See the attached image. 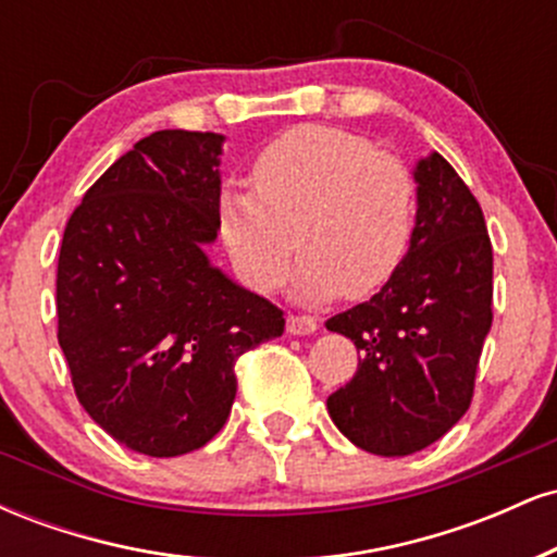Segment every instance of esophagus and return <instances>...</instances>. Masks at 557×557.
<instances>
[{
	"mask_svg": "<svg viewBox=\"0 0 557 557\" xmlns=\"http://www.w3.org/2000/svg\"><path fill=\"white\" fill-rule=\"evenodd\" d=\"M317 319L309 317V314H290L287 317V332L290 335H311V332H317Z\"/></svg>",
	"mask_w": 557,
	"mask_h": 557,
	"instance_id": "obj_1",
	"label": "esophagus"
}]
</instances>
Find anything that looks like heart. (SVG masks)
I'll return each mask as SVG.
<instances>
[{
    "instance_id": "obj_1",
    "label": "heart",
    "mask_w": 557,
    "mask_h": 557,
    "mask_svg": "<svg viewBox=\"0 0 557 557\" xmlns=\"http://www.w3.org/2000/svg\"><path fill=\"white\" fill-rule=\"evenodd\" d=\"M251 177L253 190L216 196L222 240L251 287L283 283L296 243L306 298L369 296L398 272L417 220V183L398 157L359 133L298 125L259 151Z\"/></svg>"
}]
</instances>
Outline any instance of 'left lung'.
Wrapping results in <instances>:
<instances>
[{"label": "left lung", "instance_id": "8db88e82", "mask_svg": "<svg viewBox=\"0 0 557 557\" xmlns=\"http://www.w3.org/2000/svg\"><path fill=\"white\" fill-rule=\"evenodd\" d=\"M411 246L380 293L327 319L361 354L327 398L335 426L374 456H411L469 411L492 327V243L445 157L421 159Z\"/></svg>", "mask_w": 557, "mask_h": 557}]
</instances>
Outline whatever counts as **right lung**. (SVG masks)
I'll return each instance as SVG.
<instances>
[{"mask_svg": "<svg viewBox=\"0 0 557 557\" xmlns=\"http://www.w3.org/2000/svg\"><path fill=\"white\" fill-rule=\"evenodd\" d=\"M222 136L157 131L86 190L57 261V341L81 406L131 450H198L225 426L235 361L283 309L209 264Z\"/></svg>", "mask_w": 557, "mask_h": 557, "instance_id": "obj_1", "label": "right lung"}]
</instances>
